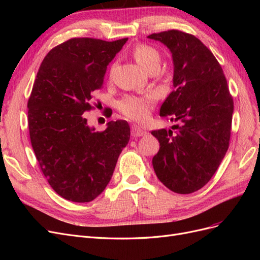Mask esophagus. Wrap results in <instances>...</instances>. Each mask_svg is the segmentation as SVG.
<instances>
[{"instance_id":"esophagus-1","label":"esophagus","mask_w":260,"mask_h":260,"mask_svg":"<svg viewBox=\"0 0 260 260\" xmlns=\"http://www.w3.org/2000/svg\"><path fill=\"white\" fill-rule=\"evenodd\" d=\"M145 135V131L142 129L138 127V125H132L131 128V136L133 138H140V137H143Z\"/></svg>"}]
</instances>
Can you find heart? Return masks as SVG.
<instances>
[{"label": "heart", "instance_id": "1", "mask_svg": "<svg viewBox=\"0 0 260 260\" xmlns=\"http://www.w3.org/2000/svg\"><path fill=\"white\" fill-rule=\"evenodd\" d=\"M133 57L136 61L146 72L154 67L159 66L160 55L155 48L147 44H140L133 50ZM155 95L147 93L143 96L125 95L118 102V109L120 113L131 120L142 121L148 115L153 106Z\"/></svg>", "mask_w": 260, "mask_h": 260}]
</instances>
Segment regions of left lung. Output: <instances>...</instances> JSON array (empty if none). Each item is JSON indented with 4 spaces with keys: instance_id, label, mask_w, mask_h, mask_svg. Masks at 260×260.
Masks as SVG:
<instances>
[{
    "instance_id": "8db88e82",
    "label": "left lung",
    "mask_w": 260,
    "mask_h": 260,
    "mask_svg": "<svg viewBox=\"0 0 260 260\" xmlns=\"http://www.w3.org/2000/svg\"><path fill=\"white\" fill-rule=\"evenodd\" d=\"M147 38L171 52L175 90L159 115L177 122L169 130L152 131L160 145L153 167L169 190L190 194L208 182L228 151L233 99L221 66L198 38L179 30Z\"/></svg>"
}]
</instances>
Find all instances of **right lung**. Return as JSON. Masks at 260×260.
<instances>
[{
  "label": "right lung",
  "instance_id": "right-lung-1",
  "mask_svg": "<svg viewBox=\"0 0 260 260\" xmlns=\"http://www.w3.org/2000/svg\"><path fill=\"white\" fill-rule=\"evenodd\" d=\"M127 40L70 39L52 49L39 68L28 101L31 145L49 184L65 200L96 199L129 142L125 120L109 121L99 132L82 116L93 108L107 66Z\"/></svg>",
  "mask_w": 260,
  "mask_h": 260
}]
</instances>
